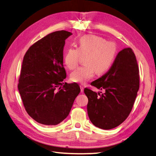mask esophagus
I'll return each instance as SVG.
<instances>
[{"mask_svg": "<svg viewBox=\"0 0 156 156\" xmlns=\"http://www.w3.org/2000/svg\"><path fill=\"white\" fill-rule=\"evenodd\" d=\"M80 91L81 93L84 92V86H82V85H80Z\"/></svg>", "mask_w": 156, "mask_h": 156, "instance_id": "1", "label": "esophagus"}]
</instances>
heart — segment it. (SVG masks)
<instances>
[{"label": "heart", "instance_id": "obj_1", "mask_svg": "<svg viewBox=\"0 0 156 156\" xmlns=\"http://www.w3.org/2000/svg\"><path fill=\"white\" fill-rule=\"evenodd\" d=\"M77 47H69L63 57L65 66L74 69L78 66L80 56H84V65L70 74L72 82L85 83L92 78L94 73L103 74L111 68L117 55V45L114 42L106 41L101 36L86 34L78 39Z\"/></svg>", "mask_w": 156, "mask_h": 156}]
</instances>
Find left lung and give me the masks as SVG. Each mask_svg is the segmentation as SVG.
<instances>
[{
    "mask_svg": "<svg viewBox=\"0 0 156 156\" xmlns=\"http://www.w3.org/2000/svg\"><path fill=\"white\" fill-rule=\"evenodd\" d=\"M90 84L105 90L104 93H97L84 88L91 122L105 130L122 123L132 111L139 88V66L132 48L119 52L108 72Z\"/></svg>",
    "mask_w": 156,
    "mask_h": 156,
    "instance_id": "obj_1",
    "label": "left lung"
}]
</instances>
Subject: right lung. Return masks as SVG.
I'll use <instances>...</instances> for the list:
<instances>
[{
    "label": "right lung",
    "instance_id": "right-lung-1",
    "mask_svg": "<svg viewBox=\"0 0 156 156\" xmlns=\"http://www.w3.org/2000/svg\"><path fill=\"white\" fill-rule=\"evenodd\" d=\"M72 34L66 30L52 32L33 44L23 57L18 90L26 111L40 124H59L80 92L77 83L63 82V47Z\"/></svg>",
    "mask_w": 156,
    "mask_h": 156
}]
</instances>
